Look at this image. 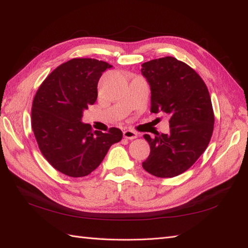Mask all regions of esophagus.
Returning a JSON list of instances; mask_svg holds the SVG:
<instances>
[{
    "label": "esophagus",
    "instance_id": "obj_1",
    "mask_svg": "<svg viewBox=\"0 0 248 248\" xmlns=\"http://www.w3.org/2000/svg\"><path fill=\"white\" fill-rule=\"evenodd\" d=\"M123 136H124V138H126V139L134 140V139L137 138V137H138V134H137L136 131L131 130V129H126V130L123 131Z\"/></svg>",
    "mask_w": 248,
    "mask_h": 248
}]
</instances>
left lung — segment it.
Segmentation results:
<instances>
[{"mask_svg": "<svg viewBox=\"0 0 248 248\" xmlns=\"http://www.w3.org/2000/svg\"><path fill=\"white\" fill-rule=\"evenodd\" d=\"M141 72L151 86V112L170 115L169 134L143 136L151 153L142 167L156 177H175L193 166L210 142V94L201 76L175 57L150 60Z\"/></svg>", "mask_w": 248, "mask_h": 248, "instance_id": "obj_1", "label": "left lung"}]
</instances>
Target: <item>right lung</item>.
<instances>
[{
  "mask_svg": "<svg viewBox=\"0 0 248 248\" xmlns=\"http://www.w3.org/2000/svg\"><path fill=\"white\" fill-rule=\"evenodd\" d=\"M109 63L73 58L43 80L32 101L31 128L51 166L70 177L92 173L112 144L123 137L119 128L93 130L81 122L82 112L97 98V82Z\"/></svg>",
  "mask_w": 248,
  "mask_h": 248,
  "instance_id": "add662e5",
  "label": "right lung"
}]
</instances>
